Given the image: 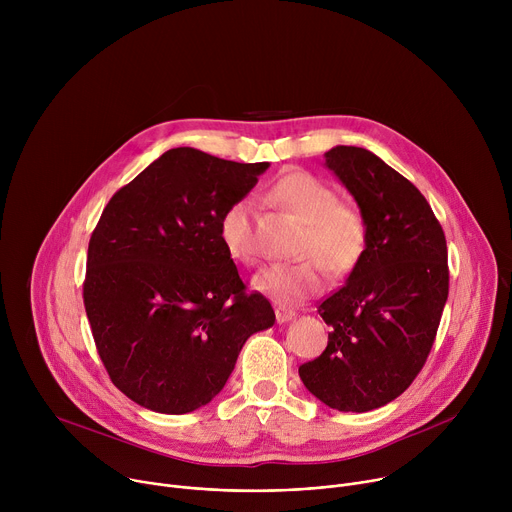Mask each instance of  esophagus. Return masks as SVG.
I'll list each match as a JSON object with an SVG mask.
<instances>
[{
    "label": "esophagus",
    "mask_w": 512,
    "mask_h": 512,
    "mask_svg": "<svg viewBox=\"0 0 512 512\" xmlns=\"http://www.w3.org/2000/svg\"><path fill=\"white\" fill-rule=\"evenodd\" d=\"M275 318H277L279 324H285L291 318H296V312L289 310V308H283V306H275Z\"/></svg>",
    "instance_id": "obj_1"
}]
</instances>
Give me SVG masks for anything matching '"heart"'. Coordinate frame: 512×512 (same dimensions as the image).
Returning <instances> with one entry per match:
<instances>
[{
  "label": "heart",
  "instance_id": "1",
  "mask_svg": "<svg viewBox=\"0 0 512 512\" xmlns=\"http://www.w3.org/2000/svg\"><path fill=\"white\" fill-rule=\"evenodd\" d=\"M269 198L304 223L300 259L261 271L255 289L281 304H298L322 291L328 271L346 275L358 265L367 249V221L354 204L338 200L330 182L308 170H289L271 184ZM253 216V200L237 198L218 221L223 247L243 265L259 261Z\"/></svg>",
  "mask_w": 512,
  "mask_h": 512
}]
</instances>
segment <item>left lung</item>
<instances>
[{
    "label": "left lung",
    "mask_w": 512,
    "mask_h": 512,
    "mask_svg": "<svg viewBox=\"0 0 512 512\" xmlns=\"http://www.w3.org/2000/svg\"><path fill=\"white\" fill-rule=\"evenodd\" d=\"M367 221V249L318 312L326 350L300 367L306 389L338 411H371L419 375L448 300V245L425 196L354 145L324 154Z\"/></svg>",
    "instance_id": "1"
}]
</instances>
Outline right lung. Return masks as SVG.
Segmentation results:
<instances>
[{"instance_id": "1", "label": "right lung", "mask_w": 512, "mask_h": 512, "mask_svg": "<svg viewBox=\"0 0 512 512\" xmlns=\"http://www.w3.org/2000/svg\"><path fill=\"white\" fill-rule=\"evenodd\" d=\"M269 168L174 148L119 188L89 241L83 300L113 385L190 413L221 393L247 338L275 314L247 294L218 237L225 208Z\"/></svg>"}]
</instances>
